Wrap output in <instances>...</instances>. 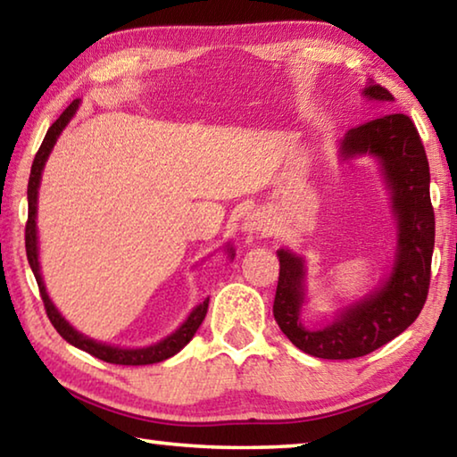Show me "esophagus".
I'll return each mask as SVG.
<instances>
[{"mask_svg":"<svg viewBox=\"0 0 457 457\" xmlns=\"http://www.w3.org/2000/svg\"><path fill=\"white\" fill-rule=\"evenodd\" d=\"M268 229H270V221L262 213L247 215L244 226H242V231H245V234H250V236H258V234L264 236Z\"/></svg>","mask_w":457,"mask_h":457,"instance_id":"esophagus-1","label":"esophagus"}]
</instances>
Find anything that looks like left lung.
Here are the masks:
<instances>
[{
  "label": "left lung",
  "instance_id": "obj_1",
  "mask_svg": "<svg viewBox=\"0 0 457 457\" xmlns=\"http://www.w3.org/2000/svg\"><path fill=\"white\" fill-rule=\"evenodd\" d=\"M369 100L393 103L386 88L369 82ZM373 154L381 165L391 207L397 220V250L393 270L381 288L346 306L327 327L311 330L300 312L306 298L304 260L278 250L280 276L274 319L294 346L319 359H357L399 337L420 316L428 300L436 215L429 197V163L421 137L407 114L389 112L351 129L340 141V157Z\"/></svg>",
  "mask_w": 457,
  "mask_h": 457
}]
</instances>
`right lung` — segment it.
Instances as JSON below:
<instances>
[{"mask_svg":"<svg viewBox=\"0 0 457 457\" xmlns=\"http://www.w3.org/2000/svg\"><path fill=\"white\" fill-rule=\"evenodd\" d=\"M79 104H80V100H74V103L60 114L56 122H54V125L48 129V133H46L40 149H37L36 157H34L32 173H29V181H28V223H26L28 262H29V268H32L34 276H36L37 288H40V296L44 300L46 314H48V319L54 324V328L58 330V335L64 338L66 343H71L72 346H76V349H80V351H87L88 354H92V357H96L100 361L112 362V365H133V367H137V365H153V362H161V361H165L169 357H173V354L179 353L183 346L189 343L193 335L197 332V328L201 327V322H204V319H205L207 306H210V298H205L199 306L193 308L191 314L187 316V320H185L181 327L173 332V335H169L167 338L159 340L157 345L143 346V349H120V346L96 343V340L80 335L79 330L71 327L68 320H64V316L58 312V308L52 304L48 292H46L42 274H40V262H37V229H36L37 189H40L42 171H44L46 161H48L50 153L54 149V145H56L60 133L64 130L68 122H71V119L76 114V111H79ZM228 252H229V256H234V250H231L229 245H228Z\"/></svg>","mask_w":457,"mask_h":457,"instance_id":"obj_1","label":"right lung"}]
</instances>
